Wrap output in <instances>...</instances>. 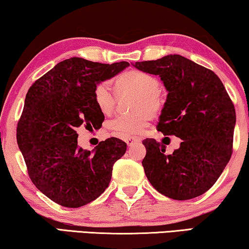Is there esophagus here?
Listing matches in <instances>:
<instances>
[{"label": "esophagus", "mask_w": 249, "mask_h": 249, "mask_svg": "<svg viewBox=\"0 0 249 249\" xmlns=\"http://www.w3.org/2000/svg\"><path fill=\"white\" fill-rule=\"evenodd\" d=\"M124 142H127L128 146H132L135 145V143H138L142 142V139L138 138V137H129V138H125Z\"/></svg>", "instance_id": "34e87169"}]
</instances>
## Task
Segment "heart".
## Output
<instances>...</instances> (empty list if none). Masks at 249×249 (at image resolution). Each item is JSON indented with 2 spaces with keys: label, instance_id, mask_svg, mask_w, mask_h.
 Here are the masks:
<instances>
[{
  "label": "heart",
  "instance_id": "heart-1",
  "mask_svg": "<svg viewBox=\"0 0 249 249\" xmlns=\"http://www.w3.org/2000/svg\"><path fill=\"white\" fill-rule=\"evenodd\" d=\"M118 94L136 93L138 98L133 103L137 112L119 114L110 122V127L120 137H130L143 132L151 112H157L161 107L160 95L158 93L160 82L153 75L138 70H130L119 75L114 81ZM93 102L103 114H110L116 107V96L111 91L107 82L96 83L93 88Z\"/></svg>",
  "mask_w": 249,
  "mask_h": 249
}]
</instances>
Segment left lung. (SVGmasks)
Wrapping results in <instances>:
<instances>
[{"instance_id":"left-lung-1","label":"left lung","mask_w":249,"mask_h":249,"mask_svg":"<svg viewBox=\"0 0 249 249\" xmlns=\"http://www.w3.org/2000/svg\"><path fill=\"white\" fill-rule=\"evenodd\" d=\"M133 66L163 81L168 94L157 129L182 139L171 155H165V146L155 139L143 140L147 178L173 200L202 196L231 157L236 124L231 99L213 71L183 56L168 55Z\"/></svg>"}]
</instances>
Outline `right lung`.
<instances>
[{
	"instance_id": "1",
	"label": "right lung",
	"mask_w": 249,
	"mask_h": 249,
	"mask_svg": "<svg viewBox=\"0 0 249 249\" xmlns=\"http://www.w3.org/2000/svg\"><path fill=\"white\" fill-rule=\"evenodd\" d=\"M127 62L101 64L73 57L30 86L17 127L29 178L53 202L80 208L94 201L111 181L113 164L127 143L111 137L94 151L77 145L76 129H99L104 114L93 102L96 83L113 77Z\"/></svg>"
}]
</instances>
